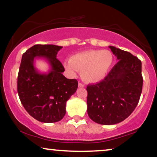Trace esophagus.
I'll use <instances>...</instances> for the list:
<instances>
[{"mask_svg":"<svg viewBox=\"0 0 157 157\" xmlns=\"http://www.w3.org/2000/svg\"><path fill=\"white\" fill-rule=\"evenodd\" d=\"M78 87H80V88H83V87H84V84H83L82 83L80 82V81H78Z\"/></svg>","mask_w":157,"mask_h":157,"instance_id":"1","label":"esophagus"}]
</instances>
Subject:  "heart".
I'll return each mask as SVG.
<instances>
[{"instance_id": "1", "label": "heart", "mask_w": 157, "mask_h": 157, "mask_svg": "<svg viewBox=\"0 0 157 157\" xmlns=\"http://www.w3.org/2000/svg\"><path fill=\"white\" fill-rule=\"evenodd\" d=\"M114 58L109 50H91L78 52L65 62L66 70L71 75L81 72L86 82L97 83L103 80L113 63Z\"/></svg>"}]
</instances>
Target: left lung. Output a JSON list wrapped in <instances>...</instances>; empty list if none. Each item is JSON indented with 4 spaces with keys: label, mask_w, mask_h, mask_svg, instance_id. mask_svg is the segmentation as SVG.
Instances as JSON below:
<instances>
[{
    "label": "left lung",
    "mask_w": 157,
    "mask_h": 157,
    "mask_svg": "<svg viewBox=\"0 0 157 157\" xmlns=\"http://www.w3.org/2000/svg\"><path fill=\"white\" fill-rule=\"evenodd\" d=\"M118 62L107 76L86 87L87 113L95 123L114 125L133 113L141 97V61L129 52L109 46Z\"/></svg>",
    "instance_id": "8db88e82"
}]
</instances>
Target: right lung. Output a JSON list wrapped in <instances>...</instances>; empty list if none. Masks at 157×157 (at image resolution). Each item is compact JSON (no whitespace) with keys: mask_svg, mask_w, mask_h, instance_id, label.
Wrapping results in <instances>:
<instances>
[{"mask_svg":"<svg viewBox=\"0 0 157 157\" xmlns=\"http://www.w3.org/2000/svg\"><path fill=\"white\" fill-rule=\"evenodd\" d=\"M63 47L35 44L22 56L17 78V91L22 105L34 119L42 123H56L66 115V101L76 91L78 81L63 75L65 69L57 57ZM48 60L51 70L39 73L33 66L34 57Z\"/></svg>","mask_w":157,"mask_h":157,"instance_id":"add662e5","label":"right lung"}]
</instances>
